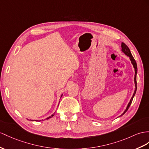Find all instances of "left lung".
<instances>
[{"label": "left lung", "mask_w": 149, "mask_h": 149, "mask_svg": "<svg viewBox=\"0 0 149 149\" xmlns=\"http://www.w3.org/2000/svg\"><path fill=\"white\" fill-rule=\"evenodd\" d=\"M121 48H122V52H123L125 53V55H127L128 56H129V57H130V59L131 62H132V64H133V67H134V68H135V93H134V94H133L132 97L131 98L130 101L129 102V103H128V106H127V109H125V111H124V113H123V114H122L121 116H122V115H123V114H124L126 112H127V110H128V108H129V107H130V105H131V104H132V100H133V97H134L135 94V93H136V88H137V86H136L137 65H136V62H135V59H134V58H133V56H132V53H131V52H130V49H129V48L127 47V45H125L124 43H121Z\"/></svg>", "instance_id": "obj_1"}]
</instances>
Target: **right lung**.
I'll return each instance as SVG.
<instances>
[{
	"label": "right lung",
	"mask_w": 149,
	"mask_h": 149,
	"mask_svg": "<svg viewBox=\"0 0 149 149\" xmlns=\"http://www.w3.org/2000/svg\"><path fill=\"white\" fill-rule=\"evenodd\" d=\"M54 114H55V113H54V114H52V115L51 116H49V117L47 118V120H48V119H49V118H52V116H54Z\"/></svg>",
	"instance_id": "obj_1"
}]
</instances>
